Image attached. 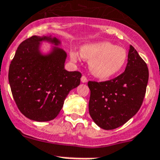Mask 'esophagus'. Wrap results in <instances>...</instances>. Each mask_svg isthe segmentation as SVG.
Returning a JSON list of instances; mask_svg holds the SVG:
<instances>
[{
    "label": "esophagus",
    "instance_id": "1",
    "mask_svg": "<svg viewBox=\"0 0 160 160\" xmlns=\"http://www.w3.org/2000/svg\"><path fill=\"white\" fill-rule=\"evenodd\" d=\"M81 81H82V82H87V78L86 77L85 75H82V76Z\"/></svg>",
    "mask_w": 160,
    "mask_h": 160
}]
</instances>
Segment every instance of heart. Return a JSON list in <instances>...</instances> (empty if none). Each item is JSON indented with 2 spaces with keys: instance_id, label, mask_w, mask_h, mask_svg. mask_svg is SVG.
<instances>
[{
  "instance_id": "1",
  "label": "heart",
  "mask_w": 160,
  "mask_h": 160,
  "mask_svg": "<svg viewBox=\"0 0 160 160\" xmlns=\"http://www.w3.org/2000/svg\"><path fill=\"white\" fill-rule=\"evenodd\" d=\"M81 56L89 61L91 73L99 78H108L115 75L122 69L127 59L125 48L115 46L109 42H99L83 46ZM71 59L76 61L78 55L71 52Z\"/></svg>"
}]
</instances>
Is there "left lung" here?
<instances>
[{
	"mask_svg": "<svg viewBox=\"0 0 160 160\" xmlns=\"http://www.w3.org/2000/svg\"><path fill=\"white\" fill-rule=\"evenodd\" d=\"M149 78L147 63L131 45L125 70L104 82H88L89 113L94 122L106 130L117 129L141 108Z\"/></svg>",
	"mask_w": 160,
	"mask_h": 160,
	"instance_id": "8db88e82",
	"label": "left lung"
}]
</instances>
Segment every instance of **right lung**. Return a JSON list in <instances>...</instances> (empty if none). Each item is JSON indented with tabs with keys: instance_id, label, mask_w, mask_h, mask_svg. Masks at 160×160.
<instances>
[{
	"instance_id": "add662e5",
	"label": "right lung",
	"mask_w": 160,
	"mask_h": 160,
	"mask_svg": "<svg viewBox=\"0 0 160 160\" xmlns=\"http://www.w3.org/2000/svg\"><path fill=\"white\" fill-rule=\"evenodd\" d=\"M56 45V38L33 35L22 42L9 69V82L19 111L35 121H48L59 114L72 89L80 84L79 71L65 69L66 53L59 48L48 56L39 53V42Z\"/></svg>"
}]
</instances>
